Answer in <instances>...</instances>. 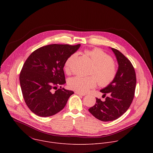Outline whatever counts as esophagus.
<instances>
[{"label":"esophagus","instance_id":"34e87169","mask_svg":"<svg viewBox=\"0 0 153 153\" xmlns=\"http://www.w3.org/2000/svg\"><path fill=\"white\" fill-rule=\"evenodd\" d=\"M75 93L77 95H80V96H84L86 95L85 93H79V92H77V91L75 92Z\"/></svg>","mask_w":153,"mask_h":153}]
</instances>
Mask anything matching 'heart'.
Wrapping results in <instances>:
<instances>
[{
    "label": "heart",
    "instance_id": "obj_1",
    "mask_svg": "<svg viewBox=\"0 0 153 153\" xmlns=\"http://www.w3.org/2000/svg\"><path fill=\"white\" fill-rule=\"evenodd\" d=\"M93 65L90 70V75L94 76L81 77L75 76L70 78L68 81L70 88L77 92L85 93L94 88L97 82L100 86H105L110 84L115 79L117 74V67L111 57L99 48H94L85 51ZM76 54H71L65 63L64 70L67 74L71 72V67Z\"/></svg>",
    "mask_w": 153,
    "mask_h": 153
}]
</instances>
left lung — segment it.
I'll return each instance as SVG.
<instances>
[{
  "label": "left lung",
  "instance_id": "1",
  "mask_svg": "<svg viewBox=\"0 0 153 153\" xmlns=\"http://www.w3.org/2000/svg\"><path fill=\"white\" fill-rule=\"evenodd\" d=\"M119 65L113 81L100 91L105 97V101L96 98V103L88 109L96 119L108 122L114 120L123 115L131 104L136 89V76L131 62L119 50L111 48Z\"/></svg>",
  "mask_w": 153,
  "mask_h": 153
}]
</instances>
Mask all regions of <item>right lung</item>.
I'll use <instances>...</instances> for the list:
<instances>
[{"instance_id":"1","label":"right lung","mask_w":153,"mask_h":153,"mask_svg":"<svg viewBox=\"0 0 153 153\" xmlns=\"http://www.w3.org/2000/svg\"><path fill=\"white\" fill-rule=\"evenodd\" d=\"M80 47L48 45L37 49L26 60L20 73V84L25 102L35 114L49 117L57 114L74 94L57 86L66 83L65 63Z\"/></svg>"}]
</instances>
